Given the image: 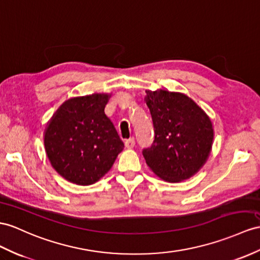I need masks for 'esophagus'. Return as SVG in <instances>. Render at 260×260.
Instances as JSON below:
<instances>
[{"label": "esophagus", "mask_w": 260, "mask_h": 260, "mask_svg": "<svg viewBox=\"0 0 260 260\" xmlns=\"http://www.w3.org/2000/svg\"><path fill=\"white\" fill-rule=\"evenodd\" d=\"M124 145H125V148H128V149L134 148L135 145H136V140H135V138H130V139H128V140H126V141L124 142Z\"/></svg>", "instance_id": "esophagus-1"}]
</instances>
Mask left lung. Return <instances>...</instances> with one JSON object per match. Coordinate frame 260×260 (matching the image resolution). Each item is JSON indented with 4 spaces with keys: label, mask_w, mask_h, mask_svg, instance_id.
Wrapping results in <instances>:
<instances>
[{
    "label": "left lung",
    "mask_w": 260,
    "mask_h": 260,
    "mask_svg": "<svg viewBox=\"0 0 260 260\" xmlns=\"http://www.w3.org/2000/svg\"><path fill=\"white\" fill-rule=\"evenodd\" d=\"M154 141L143 150L149 169L166 182L179 183L202 169L211 154L214 126L207 113L187 94L145 90Z\"/></svg>",
    "instance_id": "left-lung-1"
}]
</instances>
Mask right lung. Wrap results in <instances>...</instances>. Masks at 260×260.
Masks as SVG:
<instances>
[{"mask_svg": "<svg viewBox=\"0 0 260 260\" xmlns=\"http://www.w3.org/2000/svg\"><path fill=\"white\" fill-rule=\"evenodd\" d=\"M111 93L66 100L44 131V147L54 170L66 181L90 185L109 172L123 150L105 107Z\"/></svg>", "mask_w": 260, "mask_h": 260, "instance_id": "obj_1", "label": "right lung"}]
</instances>
